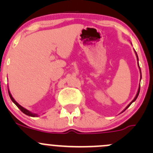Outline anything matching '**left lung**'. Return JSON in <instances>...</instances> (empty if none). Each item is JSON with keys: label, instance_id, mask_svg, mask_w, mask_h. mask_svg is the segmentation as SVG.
<instances>
[{"label": "left lung", "instance_id": "8db88e82", "mask_svg": "<svg viewBox=\"0 0 153 153\" xmlns=\"http://www.w3.org/2000/svg\"><path fill=\"white\" fill-rule=\"evenodd\" d=\"M135 53H136V52H135ZM136 55H137V53H136ZM137 58H138V55H137ZM138 67H139V64H138ZM139 68H140V67H139ZM140 71H141V69H140ZM139 92H140V87H139V88H138V92H137V95H136V96H135V98H134V99H133V100H132V102H131V103H130V104H129V105H128L127 106H126V109H127V108H128V107H129V106H130V105H131V104H132V102H134V101H135V100H136V98H138V95H139ZM125 109H124V110H125Z\"/></svg>", "mask_w": 153, "mask_h": 153}]
</instances>
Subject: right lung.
Masks as SVG:
<instances>
[{
    "instance_id": "add662e5",
    "label": "right lung",
    "mask_w": 153,
    "mask_h": 153,
    "mask_svg": "<svg viewBox=\"0 0 153 153\" xmlns=\"http://www.w3.org/2000/svg\"><path fill=\"white\" fill-rule=\"evenodd\" d=\"M8 92H9V95H10V98H11V100H12V102H13L14 104H15V105H16L17 106H18V108H19L20 109H21V112H24V114H26V115H29V116H32V117H35V116H36V115H35V114L32 113V112H29V111L27 110V109H24V107H22V106H21V105H19V104H18V103H17L16 101H15V99H14V98H12V95H11V94H10V91H8Z\"/></svg>"
}]
</instances>
